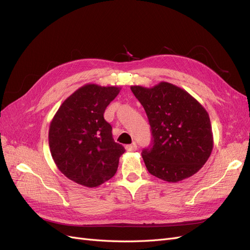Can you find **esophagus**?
<instances>
[{
	"mask_svg": "<svg viewBox=\"0 0 250 250\" xmlns=\"http://www.w3.org/2000/svg\"><path fill=\"white\" fill-rule=\"evenodd\" d=\"M125 149L127 150V151H129V152H132V151H135L138 149V146L135 145L134 143H132V144H130V145H126L125 146Z\"/></svg>",
	"mask_w": 250,
	"mask_h": 250,
	"instance_id": "obj_1",
	"label": "esophagus"
}]
</instances>
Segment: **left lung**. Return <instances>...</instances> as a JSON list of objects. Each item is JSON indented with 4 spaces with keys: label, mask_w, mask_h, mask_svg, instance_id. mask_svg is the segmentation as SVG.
Returning a JSON list of instances; mask_svg holds the SVG:
<instances>
[{
    "label": "left lung",
    "mask_w": 250,
    "mask_h": 250,
    "mask_svg": "<svg viewBox=\"0 0 250 250\" xmlns=\"http://www.w3.org/2000/svg\"><path fill=\"white\" fill-rule=\"evenodd\" d=\"M130 88L146 111L152 133V144L142 152L148 172L168 183L197 173L214 145L208 111L185 89L168 82Z\"/></svg>",
    "instance_id": "1"
}]
</instances>
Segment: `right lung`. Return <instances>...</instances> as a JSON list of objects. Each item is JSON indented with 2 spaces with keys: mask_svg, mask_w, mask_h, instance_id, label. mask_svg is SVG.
<instances>
[{
  "mask_svg": "<svg viewBox=\"0 0 250 250\" xmlns=\"http://www.w3.org/2000/svg\"><path fill=\"white\" fill-rule=\"evenodd\" d=\"M120 89L83 85L60 105L50 124L53 160L60 172L78 185L96 188L118 170L125 149L113 141L111 125L103 115Z\"/></svg>",
  "mask_w": 250,
  "mask_h": 250,
  "instance_id": "right-lung-1",
  "label": "right lung"
}]
</instances>
